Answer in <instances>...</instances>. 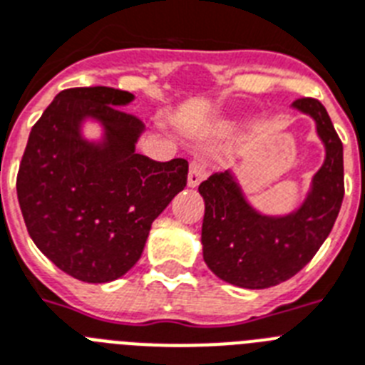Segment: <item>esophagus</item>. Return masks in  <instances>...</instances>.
Returning <instances> with one entry per match:
<instances>
[{"label": "esophagus", "mask_w": 365, "mask_h": 365, "mask_svg": "<svg viewBox=\"0 0 365 365\" xmlns=\"http://www.w3.org/2000/svg\"><path fill=\"white\" fill-rule=\"evenodd\" d=\"M208 176V165L204 159H195V161L189 165V176H187V187L195 189L200 185L204 178Z\"/></svg>", "instance_id": "esophagus-1"}]
</instances>
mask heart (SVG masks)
<instances>
[{"mask_svg":"<svg viewBox=\"0 0 365 365\" xmlns=\"http://www.w3.org/2000/svg\"><path fill=\"white\" fill-rule=\"evenodd\" d=\"M221 127H227V125H225V123H223V125H221Z\"/></svg>","mask_w":365,"mask_h":365,"instance_id":"b5f03b06","label":"heart"}]
</instances>
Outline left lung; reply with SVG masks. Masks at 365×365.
I'll use <instances>...</instances> for the list:
<instances>
[{
  "mask_svg": "<svg viewBox=\"0 0 365 365\" xmlns=\"http://www.w3.org/2000/svg\"><path fill=\"white\" fill-rule=\"evenodd\" d=\"M292 108L315 121L324 146V161L294 210H257L234 170L213 174L198 185L204 198V262L234 287L268 289L298 274L324 244L341 208L343 144L330 115L317 99H298Z\"/></svg>",
  "mask_w": 365,
  "mask_h": 365,
  "instance_id": "1",
  "label": "left lung"
}]
</instances>
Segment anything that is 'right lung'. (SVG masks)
Instances as JSON below:
<instances>
[{
    "instance_id": "obj_1",
    "label": "right lung",
    "mask_w": 365,
    "mask_h": 365,
    "mask_svg": "<svg viewBox=\"0 0 365 365\" xmlns=\"http://www.w3.org/2000/svg\"><path fill=\"white\" fill-rule=\"evenodd\" d=\"M129 91H59L29 133L16 192L38 251L86 283H108L140 259L148 234L187 182V161L136 153L144 125ZM93 123L100 136H85Z\"/></svg>"
}]
</instances>
